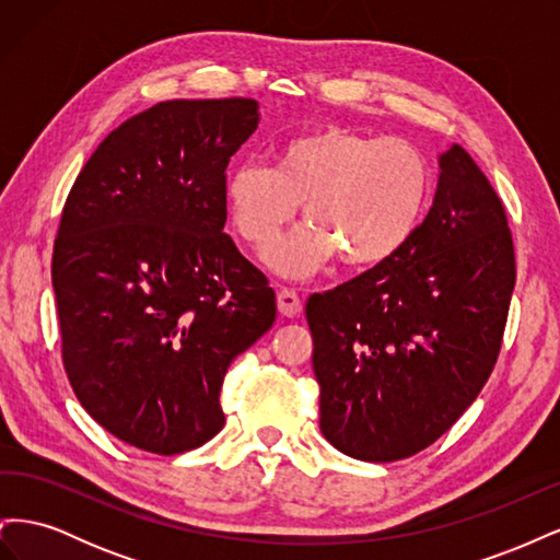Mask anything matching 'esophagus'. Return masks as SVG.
<instances>
[{
  "label": "esophagus",
  "mask_w": 560,
  "mask_h": 560,
  "mask_svg": "<svg viewBox=\"0 0 560 560\" xmlns=\"http://www.w3.org/2000/svg\"><path fill=\"white\" fill-rule=\"evenodd\" d=\"M278 311L284 317H296L303 311V303H301L299 294L294 290H290V287H280V292H278Z\"/></svg>",
  "instance_id": "34e87169"
}]
</instances>
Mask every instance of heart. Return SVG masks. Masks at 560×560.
<instances>
[{
  "mask_svg": "<svg viewBox=\"0 0 560 560\" xmlns=\"http://www.w3.org/2000/svg\"><path fill=\"white\" fill-rule=\"evenodd\" d=\"M430 189V163L416 144L322 126L278 144L273 167H233L226 208L241 238L264 249L303 202L311 224L268 249L266 264L287 278H306L336 257L348 268L395 259L425 217Z\"/></svg>",
  "mask_w": 560,
  "mask_h": 560,
  "instance_id": "obj_1",
  "label": "heart"
}]
</instances>
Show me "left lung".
<instances>
[{"instance_id":"obj_1","label":"left lung","mask_w":560,"mask_h":560,"mask_svg":"<svg viewBox=\"0 0 560 560\" xmlns=\"http://www.w3.org/2000/svg\"><path fill=\"white\" fill-rule=\"evenodd\" d=\"M514 282L502 202L467 151L451 144L409 245L306 303L327 442L366 463L434 444L498 362Z\"/></svg>"}]
</instances>
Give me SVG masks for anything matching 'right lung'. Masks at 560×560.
Masks as SVG:
<instances>
[{
    "mask_svg": "<svg viewBox=\"0 0 560 560\" xmlns=\"http://www.w3.org/2000/svg\"><path fill=\"white\" fill-rule=\"evenodd\" d=\"M257 126V100H167L112 130L67 196L50 264L65 371L135 448L210 442L231 362L276 322L224 233L226 165Z\"/></svg>",
    "mask_w": 560,
    "mask_h": 560,
    "instance_id": "1",
    "label": "right lung"
}]
</instances>
